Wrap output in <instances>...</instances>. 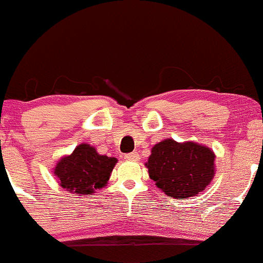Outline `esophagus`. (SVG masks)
<instances>
[{
    "label": "esophagus",
    "instance_id": "34e87169",
    "mask_svg": "<svg viewBox=\"0 0 263 263\" xmlns=\"http://www.w3.org/2000/svg\"><path fill=\"white\" fill-rule=\"evenodd\" d=\"M125 159H126V161H134V162H137V161H139V154H138L137 152H133V153L126 154Z\"/></svg>",
    "mask_w": 263,
    "mask_h": 263
}]
</instances>
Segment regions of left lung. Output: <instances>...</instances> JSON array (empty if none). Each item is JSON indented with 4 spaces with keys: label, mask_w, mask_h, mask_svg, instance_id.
Segmentation results:
<instances>
[{
    "label": "left lung",
    "mask_w": 263,
    "mask_h": 263,
    "mask_svg": "<svg viewBox=\"0 0 263 263\" xmlns=\"http://www.w3.org/2000/svg\"><path fill=\"white\" fill-rule=\"evenodd\" d=\"M215 154L195 142L164 139L152 148L145 163L149 177L168 196L187 199L204 191L215 175Z\"/></svg>",
    "instance_id": "8db88e82"
}]
</instances>
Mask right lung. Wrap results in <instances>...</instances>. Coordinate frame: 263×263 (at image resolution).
<instances>
[{
    "instance_id": "right-lung-1",
    "label": "right lung",
    "mask_w": 263,
    "mask_h": 263,
    "mask_svg": "<svg viewBox=\"0 0 263 263\" xmlns=\"http://www.w3.org/2000/svg\"><path fill=\"white\" fill-rule=\"evenodd\" d=\"M118 159L101 156L90 144L82 143L69 156L59 159L54 175L59 185L67 191L80 195H92L106 186Z\"/></svg>"
}]
</instances>
